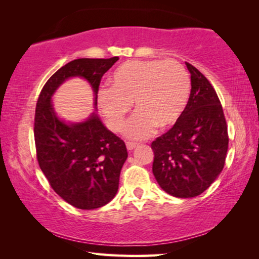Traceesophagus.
Instances as JSON below:
<instances>
[{
  "label": "esophagus",
  "instance_id": "obj_1",
  "mask_svg": "<svg viewBox=\"0 0 259 259\" xmlns=\"http://www.w3.org/2000/svg\"><path fill=\"white\" fill-rule=\"evenodd\" d=\"M137 146H138L137 143H131V142L126 143V148H128V151H133V150H135V148L137 147Z\"/></svg>",
  "mask_w": 259,
  "mask_h": 259
}]
</instances>
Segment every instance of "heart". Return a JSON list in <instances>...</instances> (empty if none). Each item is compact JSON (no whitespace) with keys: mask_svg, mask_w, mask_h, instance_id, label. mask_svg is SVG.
Here are the masks:
<instances>
[{"mask_svg":"<svg viewBox=\"0 0 259 259\" xmlns=\"http://www.w3.org/2000/svg\"><path fill=\"white\" fill-rule=\"evenodd\" d=\"M191 93L190 76L178 61L130 60L109 77V88H100L98 108L109 129L119 133L125 125L134 103L136 113L125 136L145 139L155 128L166 129L179 120Z\"/></svg>","mask_w":259,"mask_h":259,"instance_id":"obj_1","label":"heart"}]
</instances>
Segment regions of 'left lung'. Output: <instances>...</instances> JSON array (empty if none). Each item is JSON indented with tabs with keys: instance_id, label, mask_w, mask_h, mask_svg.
I'll list each match as a JSON object with an SVG mask.
<instances>
[{
	"instance_id": "1",
	"label": "left lung",
	"mask_w": 259,
	"mask_h": 259,
	"mask_svg": "<svg viewBox=\"0 0 259 259\" xmlns=\"http://www.w3.org/2000/svg\"><path fill=\"white\" fill-rule=\"evenodd\" d=\"M191 73L186 108L169 131L152 143L153 175L162 190L175 198H194L216 181L229 148L226 120L216 91L202 73Z\"/></svg>"
}]
</instances>
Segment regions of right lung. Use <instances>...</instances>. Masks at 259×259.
<instances>
[{"label":"right lung","instance_id":"obj_1","mask_svg":"<svg viewBox=\"0 0 259 259\" xmlns=\"http://www.w3.org/2000/svg\"><path fill=\"white\" fill-rule=\"evenodd\" d=\"M117 60L119 57L69 61L47 81L36 103L34 137L38 164L57 194L78 209L100 208L115 196L128 152L123 140L104 125L96 111L82 122L61 120L52 96L68 78L82 77L93 88L97 106L100 80Z\"/></svg>","mask_w":259,"mask_h":259}]
</instances>
